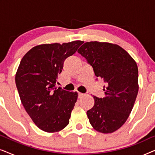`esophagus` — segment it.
Masks as SVG:
<instances>
[{
    "label": "esophagus",
    "mask_w": 155,
    "mask_h": 155,
    "mask_svg": "<svg viewBox=\"0 0 155 155\" xmlns=\"http://www.w3.org/2000/svg\"><path fill=\"white\" fill-rule=\"evenodd\" d=\"M83 94H82V93H80V92H78V98H80V97H83Z\"/></svg>",
    "instance_id": "esophagus-1"
}]
</instances>
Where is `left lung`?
<instances>
[{
	"mask_svg": "<svg viewBox=\"0 0 155 155\" xmlns=\"http://www.w3.org/2000/svg\"><path fill=\"white\" fill-rule=\"evenodd\" d=\"M78 52L106 82L105 96L93 97L94 104L87 112L90 124L98 132L113 133L126 123L134 106L139 89L137 63L126 50L109 42H85Z\"/></svg>",
	"mask_w": 155,
	"mask_h": 155,
	"instance_id": "obj_1",
	"label": "left lung"
}]
</instances>
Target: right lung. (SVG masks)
I'll return each instance as SVG.
<instances>
[{
	"label": "right lung",
	"instance_id": "right-lung-1",
	"mask_svg": "<svg viewBox=\"0 0 155 155\" xmlns=\"http://www.w3.org/2000/svg\"><path fill=\"white\" fill-rule=\"evenodd\" d=\"M83 43L44 44L34 46L23 56L15 74L21 102L36 126L47 133L58 132L69 124L77 92L55 86L68 57Z\"/></svg>",
	"mask_w": 155,
	"mask_h": 155
}]
</instances>
